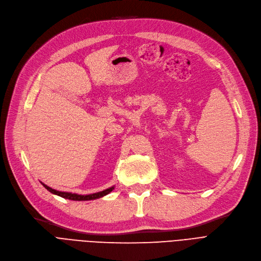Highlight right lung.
<instances>
[{
	"instance_id": "obj_1",
	"label": "right lung",
	"mask_w": 261,
	"mask_h": 261,
	"mask_svg": "<svg viewBox=\"0 0 261 261\" xmlns=\"http://www.w3.org/2000/svg\"><path fill=\"white\" fill-rule=\"evenodd\" d=\"M42 185L48 190L50 191L51 194L54 195H57L59 196L61 198H64V199H69V200H73V201H89V200H95V199H100L106 195H109L110 192H112L115 188V186H112L108 189L105 190H102V191H99V192H94V194H90V195H79V194H73V192H66V191H59V190H56V189H53L50 188L49 186H47L45 184Z\"/></svg>"
}]
</instances>
